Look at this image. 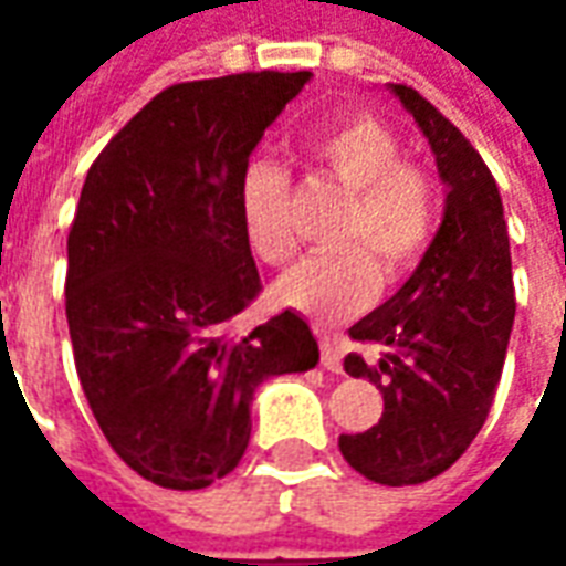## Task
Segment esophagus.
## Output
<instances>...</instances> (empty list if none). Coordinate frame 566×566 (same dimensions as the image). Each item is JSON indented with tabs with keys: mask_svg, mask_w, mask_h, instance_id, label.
<instances>
[{
	"mask_svg": "<svg viewBox=\"0 0 566 566\" xmlns=\"http://www.w3.org/2000/svg\"><path fill=\"white\" fill-rule=\"evenodd\" d=\"M321 367L331 369V373H343V355H339V348L331 336H321Z\"/></svg>",
	"mask_w": 566,
	"mask_h": 566,
	"instance_id": "1",
	"label": "esophagus"
}]
</instances>
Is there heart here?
Masks as SVG:
<instances>
[{"mask_svg":"<svg viewBox=\"0 0 566 566\" xmlns=\"http://www.w3.org/2000/svg\"><path fill=\"white\" fill-rule=\"evenodd\" d=\"M312 160L352 193L336 230L343 251L318 254L279 282V300L315 321H339L373 303L385 282L416 270L433 239V185L403 163L400 139L369 115L345 117L312 142ZM239 214L248 245L260 260L282 266L294 258L291 178L275 163H248L239 178Z\"/></svg>","mask_w":566,"mask_h":566,"instance_id":"b5f03b06","label":"heart"}]
</instances>
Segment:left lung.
<instances>
[{
    "label": "left lung",
    "instance_id": "8db88e82",
    "mask_svg": "<svg viewBox=\"0 0 566 566\" xmlns=\"http://www.w3.org/2000/svg\"><path fill=\"white\" fill-rule=\"evenodd\" d=\"M437 157L446 211L403 287L348 331L385 352L345 357V373L385 397L379 424L343 433L339 451L379 485L446 473L485 424L506 360L515 287L510 233L494 175L449 117L406 84H388Z\"/></svg>",
    "mask_w": 566,
    "mask_h": 566
}]
</instances>
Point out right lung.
Listing matches in <instances>:
<instances>
[{
    "mask_svg": "<svg viewBox=\"0 0 566 566\" xmlns=\"http://www.w3.org/2000/svg\"><path fill=\"white\" fill-rule=\"evenodd\" d=\"M308 78L172 84L105 145L81 187L66 272L75 369L112 449L154 485L197 491L230 473L248 449L254 391L318 364L291 308L227 336L260 294L239 178Z\"/></svg>",
    "mask_w": 566,
    "mask_h": 566,
    "instance_id": "right-lung-1",
    "label": "right lung"
}]
</instances>
